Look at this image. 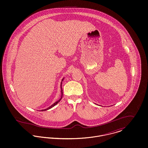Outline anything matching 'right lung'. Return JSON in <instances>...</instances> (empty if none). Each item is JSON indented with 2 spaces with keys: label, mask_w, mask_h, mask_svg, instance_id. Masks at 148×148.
<instances>
[{
  "label": "right lung",
  "mask_w": 148,
  "mask_h": 148,
  "mask_svg": "<svg viewBox=\"0 0 148 148\" xmlns=\"http://www.w3.org/2000/svg\"><path fill=\"white\" fill-rule=\"evenodd\" d=\"M64 79H63V80H62V81ZM62 83H61V89H62V97H61V98L59 100H58L57 101H56L55 103H54L53 105H51V106H49V108H48L47 109H45V110H42V111H45V110H48V109H50V108H53V106H56V104H57L60 100H61V99H62V97H63V89H62Z\"/></svg>",
  "instance_id": "1"
}]
</instances>
